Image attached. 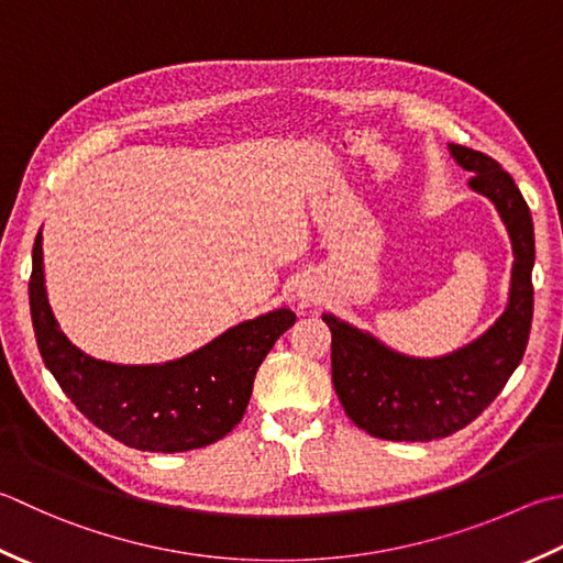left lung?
<instances>
[{
    "label": "left lung",
    "mask_w": 563,
    "mask_h": 563,
    "mask_svg": "<svg viewBox=\"0 0 563 563\" xmlns=\"http://www.w3.org/2000/svg\"><path fill=\"white\" fill-rule=\"evenodd\" d=\"M471 190L488 197L512 241V280L505 312L486 334L439 358H415L376 336L322 314L332 332V380L344 412L371 437L388 442H432L464 429L498 398L520 366L530 339L534 290V227L522 192L498 161L449 143Z\"/></svg>",
    "instance_id": "1"
}]
</instances>
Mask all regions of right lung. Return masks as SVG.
I'll list each match as a JSON object with an SVG mask.
<instances>
[{"instance_id": "obj_1", "label": "right lung", "mask_w": 563, "mask_h": 563, "mask_svg": "<svg viewBox=\"0 0 563 563\" xmlns=\"http://www.w3.org/2000/svg\"><path fill=\"white\" fill-rule=\"evenodd\" d=\"M41 241L38 231L29 280L33 332L46 368L87 420L121 444L161 454L214 444L241 422L258 366L295 324L290 310L280 307L231 327L178 361L156 366L97 361L55 322Z\"/></svg>"}]
</instances>
